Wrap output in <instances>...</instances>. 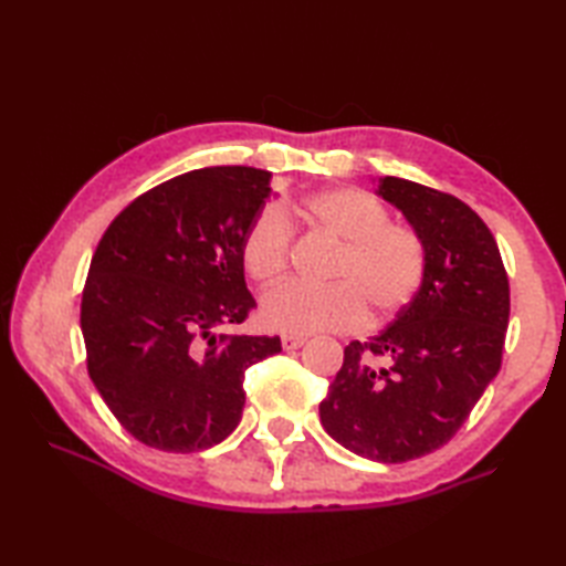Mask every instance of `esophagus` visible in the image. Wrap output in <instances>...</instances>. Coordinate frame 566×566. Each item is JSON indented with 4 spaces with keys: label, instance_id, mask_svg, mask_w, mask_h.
Here are the masks:
<instances>
[{
    "label": "esophagus",
    "instance_id": "1",
    "mask_svg": "<svg viewBox=\"0 0 566 566\" xmlns=\"http://www.w3.org/2000/svg\"><path fill=\"white\" fill-rule=\"evenodd\" d=\"M306 343V338H302V335H282V347L286 353L290 350H298Z\"/></svg>",
    "mask_w": 566,
    "mask_h": 566
}]
</instances>
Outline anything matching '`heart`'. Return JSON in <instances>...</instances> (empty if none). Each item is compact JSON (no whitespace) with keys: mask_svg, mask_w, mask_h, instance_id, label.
I'll list each match as a JSON object with an SVG mask.
<instances>
[{"mask_svg":"<svg viewBox=\"0 0 566 566\" xmlns=\"http://www.w3.org/2000/svg\"><path fill=\"white\" fill-rule=\"evenodd\" d=\"M306 221L338 240L326 286L286 282L264 294V328L290 335L353 331L365 321L391 318L413 302L428 272L426 240L413 226L389 221L384 203L363 189L335 187L302 203ZM292 226L280 207H264L250 221L240 260L252 282L274 284L290 268Z\"/></svg>","mask_w":566,"mask_h":566,"instance_id":"heart-1","label":"heart"}]
</instances>
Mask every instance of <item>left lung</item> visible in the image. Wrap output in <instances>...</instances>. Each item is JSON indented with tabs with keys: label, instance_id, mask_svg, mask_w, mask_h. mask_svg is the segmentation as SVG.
Listing matches in <instances>:
<instances>
[{
	"label": "left lung",
	"instance_id": "1",
	"mask_svg": "<svg viewBox=\"0 0 566 566\" xmlns=\"http://www.w3.org/2000/svg\"><path fill=\"white\" fill-rule=\"evenodd\" d=\"M379 195L423 235L426 282L387 331L345 347L318 413L343 448L396 464L450 442L499 375L511 290L494 235L464 201L401 177L379 179Z\"/></svg>",
	"mask_w": 566,
	"mask_h": 566
}]
</instances>
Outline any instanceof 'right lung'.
I'll return each mask as SVG.
<instances>
[{
	"instance_id": "right-lung-1",
	"label": "right lung",
	"mask_w": 566,
	"mask_h": 566,
	"mask_svg": "<svg viewBox=\"0 0 566 566\" xmlns=\"http://www.w3.org/2000/svg\"><path fill=\"white\" fill-rule=\"evenodd\" d=\"M272 172L203 167L134 199L106 228L82 290L87 371L130 436L163 452L226 440L245 406V369L280 338L228 335L255 308L240 243Z\"/></svg>"
}]
</instances>
